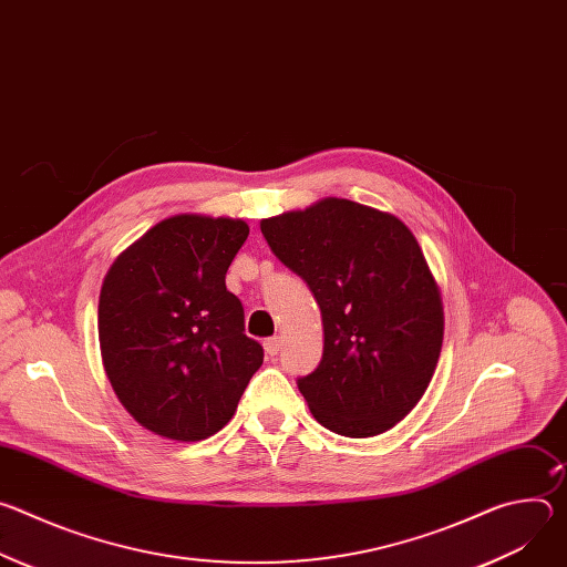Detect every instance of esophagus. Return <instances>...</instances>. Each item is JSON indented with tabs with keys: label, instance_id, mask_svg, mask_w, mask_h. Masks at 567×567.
<instances>
[{
	"label": "esophagus",
	"instance_id": "34e87169",
	"mask_svg": "<svg viewBox=\"0 0 567 567\" xmlns=\"http://www.w3.org/2000/svg\"><path fill=\"white\" fill-rule=\"evenodd\" d=\"M265 352H267V357H278V352H280V339L278 337H274V339H267L265 341Z\"/></svg>",
	"mask_w": 567,
	"mask_h": 567
}]
</instances>
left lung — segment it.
Wrapping results in <instances>:
<instances>
[{
  "label": "left lung",
  "instance_id": "1",
  "mask_svg": "<svg viewBox=\"0 0 567 567\" xmlns=\"http://www.w3.org/2000/svg\"><path fill=\"white\" fill-rule=\"evenodd\" d=\"M260 230L320 307L322 359L298 379L311 415L346 437L390 431L426 392L444 341L442 291L417 237L341 197L260 219Z\"/></svg>",
  "mask_w": 567,
  "mask_h": 567
}]
</instances>
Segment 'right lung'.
I'll use <instances>...</instances> for the list:
<instances>
[{"mask_svg":"<svg viewBox=\"0 0 567 567\" xmlns=\"http://www.w3.org/2000/svg\"><path fill=\"white\" fill-rule=\"evenodd\" d=\"M249 237L239 217L161 219L112 262L99 298L105 374L154 435L199 442L221 431L262 365L226 271Z\"/></svg>","mask_w":567,"mask_h":567,"instance_id":"add662e5","label":"right lung"}]
</instances>
